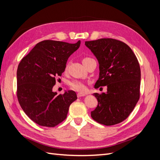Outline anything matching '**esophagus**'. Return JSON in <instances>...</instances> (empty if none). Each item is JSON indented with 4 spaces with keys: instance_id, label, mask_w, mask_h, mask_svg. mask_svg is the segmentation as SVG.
Wrapping results in <instances>:
<instances>
[{
    "instance_id": "obj_1",
    "label": "esophagus",
    "mask_w": 160,
    "mask_h": 160,
    "mask_svg": "<svg viewBox=\"0 0 160 160\" xmlns=\"http://www.w3.org/2000/svg\"><path fill=\"white\" fill-rule=\"evenodd\" d=\"M85 95H86V93H77V97H78V98H81V97H83V96H85Z\"/></svg>"
}]
</instances>
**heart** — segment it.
<instances>
[{
    "label": "heart",
    "instance_id": "1",
    "mask_svg": "<svg viewBox=\"0 0 160 160\" xmlns=\"http://www.w3.org/2000/svg\"><path fill=\"white\" fill-rule=\"evenodd\" d=\"M91 59L89 57H85L83 59V64L85 63ZM70 85L72 89H73L74 90L78 91H85L87 89L86 85L83 83V82L80 81H73L70 83Z\"/></svg>",
    "mask_w": 160,
    "mask_h": 160
}]
</instances>
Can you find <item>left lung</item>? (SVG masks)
<instances>
[{
	"mask_svg": "<svg viewBox=\"0 0 160 160\" xmlns=\"http://www.w3.org/2000/svg\"><path fill=\"white\" fill-rule=\"evenodd\" d=\"M99 62V74L95 88L107 86L106 93L93 95L98 104L91 112L97 122L119 123L133 110L139 99L141 71L138 61L125 43L113 38L85 41Z\"/></svg>",
	"mask_w": 160,
	"mask_h": 160,
	"instance_id": "1",
	"label": "left lung"
}]
</instances>
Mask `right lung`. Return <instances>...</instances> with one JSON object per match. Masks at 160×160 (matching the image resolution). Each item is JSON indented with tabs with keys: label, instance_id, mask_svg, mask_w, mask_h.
Masks as SVG:
<instances>
[{
	"label": "right lung",
	"instance_id": "add662e5",
	"mask_svg": "<svg viewBox=\"0 0 160 160\" xmlns=\"http://www.w3.org/2000/svg\"><path fill=\"white\" fill-rule=\"evenodd\" d=\"M75 44L46 40L33 47L19 63L17 98L22 110L34 122L55 127L66 119L70 105L77 99L73 91H52L56 77L64 72L69 57L79 49Z\"/></svg>",
	"mask_w": 160,
	"mask_h": 160
}]
</instances>
